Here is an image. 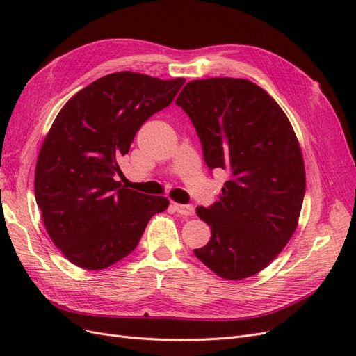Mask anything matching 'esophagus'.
<instances>
[{
	"mask_svg": "<svg viewBox=\"0 0 356 356\" xmlns=\"http://www.w3.org/2000/svg\"><path fill=\"white\" fill-rule=\"evenodd\" d=\"M174 208L179 215H184V217H193L195 215V207L193 204H181V203H174Z\"/></svg>",
	"mask_w": 356,
	"mask_h": 356,
	"instance_id": "esophagus-1",
	"label": "esophagus"
}]
</instances>
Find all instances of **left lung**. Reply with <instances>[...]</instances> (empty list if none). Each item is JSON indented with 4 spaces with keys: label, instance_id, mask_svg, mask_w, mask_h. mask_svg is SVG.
Wrapping results in <instances>:
<instances>
[{
    "label": "left lung",
    "instance_id": "left-lung-1",
    "mask_svg": "<svg viewBox=\"0 0 356 356\" xmlns=\"http://www.w3.org/2000/svg\"><path fill=\"white\" fill-rule=\"evenodd\" d=\"M177 105L196 127L209 170L230 175L218 202L196 208L212 238L195 255L224 279L250 277L297 227L306 178L293 126L270 95L243 79L190 81Z\"/></svg>",
    "mask_w": 356,
    "mask_h": 356
}]
</instances>
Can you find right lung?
<instances>
[{"label":"right lung","instance_id":"right-lung-1","mask_svg":"<svg viewBox=\"0 0 356 356\" xmlns=\"http://www.w3.org/2000/svg\"><path fill=\"white\" fill-rule=\"evenodd\" d=\"M184 83L114 72L59 111L40 149L34 187L50 239L72 264L101 270L120 261L149 218L168 208L166 197L124 188L115 177L136 132Z\"/></svg>","mask_w":356,"mask_h":356}]
</instances>
